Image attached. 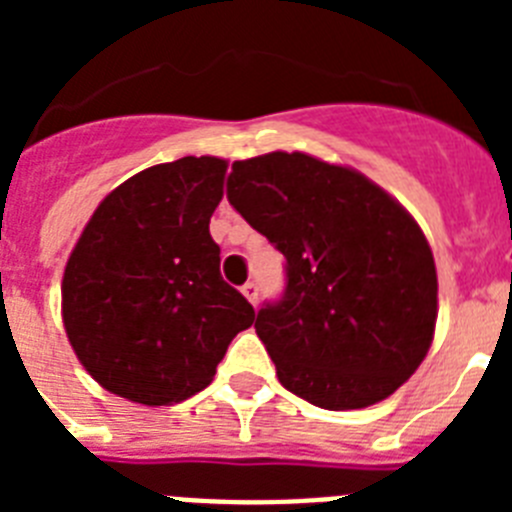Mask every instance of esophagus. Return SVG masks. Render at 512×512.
<instances>
[{
    "instance_id": "obj_1",
    "label": "esophagus",
    "mask_w": 512,
    "mask_h": 512,
    "mask_svg": "<svg viewBox=\"0 0 512 512\" xmlns=\"http://www.w3.org/2000/svg\"><path fill=\"white\" fill-rule=\"evenodd\" d=\"M241 292H243V297L251 302V305H256V302H259V284L256 282H246L241 287Z\"/></svg>"
}]
</instances>
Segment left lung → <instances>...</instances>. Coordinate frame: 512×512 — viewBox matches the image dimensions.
<instances>
[{
	"label": "left lung",
	"mask_w": 512,
	"mask_h": 512,
	"mask_svg": "<svg viewBox=\"0 0 512 512\" xmlns=\"http://www.w3.org/2000/svg\"><path fill=\"white\" fill-rule=\"evenodd\" d=\"M228 200L287 259L282 300L253 328L289 392L359 410L413 377L436 330L438 279L395 197L356 169L274 151L235 161Z\"/></svg>",
	"instance_id": "8db88e82"
}]
</instances>
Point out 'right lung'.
<instances>
[{
	"instance_id": "obj_1",
	"label": "right lung",
	"mask_w": 512,
	"mask_h": 512,
	"mask_svg": "<svg viewBox=\"0 0 512 512\" xmlns=\"http://www.w3.org/2000/svg\"><path fill=\"white\" fill-rule=\"evenodd\" d=\"M228 161L184 156L112 189L61 284L74 354L112 395L148 408L205 390L256 312L220 277L210 217Z\"/></svg>"
}]
</instances>
